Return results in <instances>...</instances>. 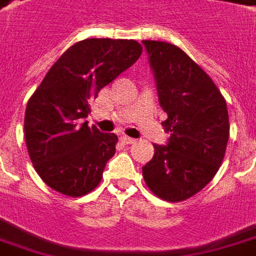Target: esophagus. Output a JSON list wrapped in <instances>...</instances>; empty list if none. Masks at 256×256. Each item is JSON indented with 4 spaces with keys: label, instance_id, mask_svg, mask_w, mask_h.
Returning a JSON list of instances; mask_svg holds the SVG:
<instances>
[{
    "label": "esophagus",
    "instance_id": "34e87169",
    "mask_svg": "<svg viewBox=\"0 0 256 256\" xmlns=\"http://www.w3.org/2000/svg\"><path fill=\"white\" fill-rule=\"evenodd\" d=\"M120 138H122L123 142H126V144H133L134 141H136L134 138H132V137L126 136V134H122V137H120Z\"/></svg>",
    "mask_w": 256,
    "mask_h": 256
}]
</instances>
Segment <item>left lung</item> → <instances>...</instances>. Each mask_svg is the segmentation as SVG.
Returning a JSON list of instances; mask_svg holds the SVG:
<instances>
[{
	"label": "left lung",
	"mask_w": 256,
	"mask_h": 256,
	"mask_svg": "<svg viewBox=\"0 0 256 256\" xmlns=\"http://www.w3.org/2000/svg\"><path fill=\"white\" fill-rule=\"evenodd\" d=\"M154 72L162 122L170 138L154 144L142 176L154 194L169 202L184 201L214 178L228 141L224 98L212 78L183 50L165 41L142 40Z\"/></svg>",
	"instance_id": "left-lung-1"
}]
</instances>
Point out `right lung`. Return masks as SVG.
<instances>
[{
  "instance_id": "1",
  "label": "right lung",
  "mask_w": 256,
  "mask_h": 256,
  "mask_svg": "<svg viewBox=\"0 0 256 256\" xmlns=\"http://www.w3.org/2000/svg\"><path fill=\"white\" fill-rule=\"evenodd\" d=\"M134 40L87 38L68 48L30 97L24 114L28 156L42 182L68 196L97 187L118 136L84 120L100 90L140 58Z\"/></svg>"
}]
</instances>
